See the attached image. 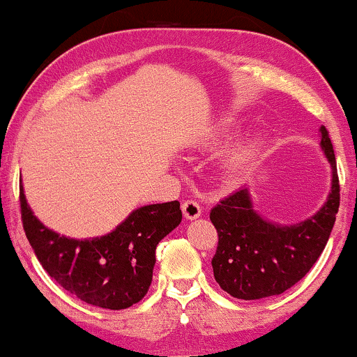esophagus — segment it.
<instances>
[{
    "instance_id": "1",
    "label": "esophagus",
    "mask_w": 357,
    "mask_h": 357,
    "mask_svg": "<svg viewBox=\"0 0 357 357\" xmlns=\"http://www.w3.org/2000/svg\"><path fill=\"white\" fill-rule=\"evenodd\" d=\"M182 211H183V216L187 220H195L202 215V206H200V203L195 200H187L182 203Z\"/></svg>"
}]
</instances>
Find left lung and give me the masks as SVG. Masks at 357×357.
I'll return each instance as SVG.
<instances>
[{
  "instance_id": "left-lung-1",
  "label": "left lung",
  "mask_w": 357,
  "mask_h": 357,
  "mask_svg": "<svg viewBox=\"0 0 357 357\" xmlns=\"http://www.w3.org/2000/svg\"><path fill=\"white\" fill-rule=\"evenodd\" d=\"M320 132V146L331 165L333 178L325 205L312 218L291 226L271 223L252 210L246 187L211 210L210 220L218 233L213 274L231 297L257 300L284 294L302 280L321 256L340 208V178L326 128L321 126Z\"/></svg>"
}]
</instances>
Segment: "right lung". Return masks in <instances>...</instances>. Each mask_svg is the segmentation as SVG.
<instances>
[{
	"label": "right lung",
	"mask_w": 357,
	"mask_h": 357,
	"mask_svg": "<svg viewBox=\"0 0 357 357\" xmlns=\"http://www.w3.org/2000/svg\"><path fill=\"white\" fill-rule=\"evenodd\" d=\"M26 238L44 271L82 302L123 310L144 298L152 282L155 248L182 221L180 203L134 210L116 229L93 239H70L45 228L27 205L20 185Z\"/></svg>",
	"instance_id": "add662e5"
}]
</instances>
